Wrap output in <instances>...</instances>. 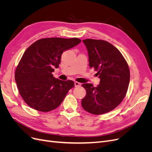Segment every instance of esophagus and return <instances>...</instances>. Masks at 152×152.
I'll list each match as a JSON object with an SVG mask.
<instances>
[{"instance_id":"esophagus-1","label":"esophagus","mask_w":152,"mask_h":152,"mask_svg":"<svg viewBox=\"0 0 152 152\" xmlns=\"http://www.w3.org/2000/svg\"><path fill=\"white\" fill-rule=\"evenodd\" d=\"M81 86V84L79 83V82H75V87H79V86Z\"/></svg>"}]
</instances>
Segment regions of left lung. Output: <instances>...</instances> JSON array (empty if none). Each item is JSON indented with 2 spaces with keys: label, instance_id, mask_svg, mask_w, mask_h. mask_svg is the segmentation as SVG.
<instances>
[{
  "label": "left lung",
  "instance_id": "left-lung-1",
  "mask_svg": "<svg viewBox=\"0 0 152 152\" xmlns=\"http://www.w3.org/2000/svg\"><path fill=\"white\" fill-rule=\"evenodd\" d=\"M82 42L88 52L90 68L98 71L99 84H83L86 95L82 106L92 114L112 111L125 97L130 80L128 65L121 52L112 44L102 40L85 39Z\"/></svg>",
  "mask_w": 152,
  "mask_h": 152
}]
</instances>
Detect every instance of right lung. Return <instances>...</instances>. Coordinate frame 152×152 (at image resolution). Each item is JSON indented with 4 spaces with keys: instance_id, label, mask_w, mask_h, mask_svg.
I'll return each instance as SVG.
<instances>
[{
    "instance_id": "obj_1",
    "label": "right lung",
    "mask_w": 152,
    "mask_h": 152,
    "mask_svg": "<svg viewBox=\"0 0 152 152\" xmlns=\"http://www.w3.org/2000/svg\"><path fill=\"white\" fill-rule=\"evenodd\" d=\"M80 42L77 38H45L27 48L16 68L15 80L22 98L31 108L51 111L74 87L73 81L56 79L52 73L59 67L63 53Z\"/></svg>"
}]
</instances>
